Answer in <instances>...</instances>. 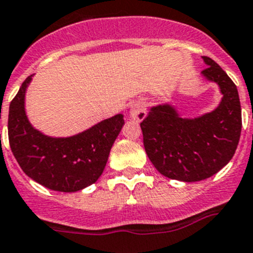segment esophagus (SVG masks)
<instances>
[{
  "instance_id": "obj_1",
  "label": "esophagus",
  "mask_w": 253,
  "mask_h": 253,
  "mask_svg": "<svg viewBox=\"0 0 253 253\" xmlns=\"http://www.w3.org/2000/svg\"><path fill=\"white\" fill-rule=\"evenodd\" d=\"M147 117V108L143 101H135L130 108V118L136 122H142Z\"/></svg>"
}]
</instances>
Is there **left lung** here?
Returning a JSON list of instances; mask_svg holds the SVG:
<instances>
[{"mask_svg":"<svg viewBox=\"0 0 253 253\" xmlns=\"http://www.w3.org/2000/svg\"><path fill=\"white\" fill-rule=\"evenodd\" d=\"M202 75L223 95L211 113L182 118L170 104L152 106L140 123L148 158L161 174L182 182H198L219 172L232 159L240 142L242 117L238 91L229 76L211 57Z\"/></svg>","mask_w":253,"mask_h":253,"instance_id":"left-lung-1","label":"left lung"}]
</instances>
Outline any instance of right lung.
Wrapping results in <instances>:
<instances>
[{
    "label": "right lung",
    "instance_id": "add662e5",
    "mask_svg": "<svg viewBox=\"0 0 253 253\" xmlns=\"http://www.w3.org/2000/svg\"><path fill=\"white\" fill-rule=\"evenodd\" d=\"M32 75L22 83L10 104L8 140L16 161L31 179L59 192H78L99 179L111 147L124 125L117 114L73 136L54 138L35 129L25 110Z\"/></svg>",
    "mask_w": 253,
    "mask_h": 253
}]
</instances>
